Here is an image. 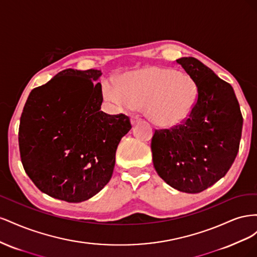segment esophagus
Listing matches in <instances>:
<instances>
[{
    "label": "esophagus",
    "mask_w": 257,
    "mask_h": 257,
    "mask_svg": "<svg viewBox=\"0 0 257 257\" xmlns=\"http://www.w3.org/2000/svg\"><path fill=\"white\" fill-rule=\"evenodd\" d=\"M141 121H142V119L137 115H133V116H132V119H131V122H132V124H133V125H135V124L139 123Z\"/></svg>",
    "instance_id": "1"
}]
</instances>
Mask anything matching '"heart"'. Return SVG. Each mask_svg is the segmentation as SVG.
I'll use <instances>...</instances> for the list:
<instances>
[{
  "mask_svg": "<svg viewBox=\"0 0 257 257\" xmlns=\"http://www.w3.org/2000/svg\"><path fill=\"white\" fill-rule=\"evenodd\" d=\"M104 97L121 110L143 106L155 126L174 128L190 118L198 90L192 77L169 67L148 66L103 83Z\"/></svg>",
  "mask_w": 257,
  "mask_h": 257,
  "instance_id": "b5f03b06",
  "label": "heart"
}]
</instances>
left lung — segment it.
Here are the masks:
<instances>
[{"instance_id":"1","label":"left lung","mask_w":257,"mask_h":257,"mask_svg":"<svg viewBox=\"0 0 257 257\" xmlns=\"http://www.w3.org/2000/svg\"><path fill=\"white\" fill-rule=\"evenodd\" d=\"M198 90L195 108L181 125L155 130L153 165L172 188L199 193L229 170L239 151L243 118L231 85L195 58L177 60Z\"/></svg>"}]
</instances>
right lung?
<instances>
[{
	"label": "right lung",
	"mask_w": 257,
	"mask_h": 257,
	"mask_svg": "<svg viewBox=\"0 0 257 257\" xmlns=\"http://www.w3.org/2000/svg\"><path fill=\"white\" fill-rule=\"evenodd\" d=\"M97 69L60 72L31 91L20 118L23 168L47 195L80 203L109 182L121 138L132 128L127 115L100 111Z\"/></svg>",
	"instance_id": "1"
}]
</instances>
